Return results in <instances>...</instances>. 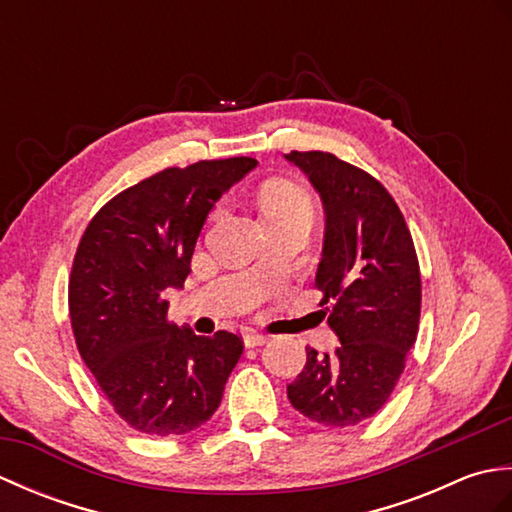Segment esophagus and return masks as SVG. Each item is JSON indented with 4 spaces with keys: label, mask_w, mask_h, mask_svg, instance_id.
<instances>
[{
    "label": "esophagus",
    "mask_w": 512,
    "mask_h": 512,
    "mask_svg": "<svg viewBox=\"0 0 512 512\" xmlns=\"http://www.w3.org/2000/svg\"><path fill=\"white\" fill-rule=\"evenodd\" d=\"M244 343H246V347L264 345V343H268V336L262 334V332H246L244 334Z\"/></svg>",
    "instance_id": "1"
}]
</instances>
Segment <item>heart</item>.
Masks as SVG:
<instances>
[{"label": "heart", "mask_w": 512, "mask_h": 512, "mask_svg": "<svg viewBox=\"0 0 512 512\" xmlns=\"http://www.w3.org/2000/svg\"><path fill=\"white\" fill-rule=\"evenodd\" d=\"M259 204H262L266 222L286 220V217L301 213H314L312 195L308 189L288 178L268 180L262 187V193H259Z\"/></svg>", "instance_id": "heart-1"}]
</instances>
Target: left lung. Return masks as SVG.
<instances>
[{"label":"left lung","instance_id":"8db88e82","mask_svg":"<svg viewBox=\"0 0 512 512\" xmlns=\"http://www.w3.org/2000/svg\"><path fill=\"white\" fill-rule=\"evenodd\" d=\"M325 206L323 257L314 286L341 345L306 347V367L288 385L303 416L352 427L389 400L420 325L422 281L411 233L396 200L367 171L328 151H290Z\"/></svg>","mask_w":512,"mask_h":512}]
</instances>
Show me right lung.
<instances>
[{
	"label": "right lung",
	"mask_w": 512,
	"mask_h": 512,
	"mask_svg": "<svg viewBox=\"0 0 512 512\" xmlns=\"http://www.w3.org/2000/svg\"><path fill=\"white\" fill-rule=\"evenodd\" d=\"M257 165L235 156L169 167L101 206L76 248L68 306L76 347L114 411L147 436L198 429L220 407L242 336L169 321L206 215Z\"/></svg>",
	"instance_id": "right-lung-1"
}]
</instances>
